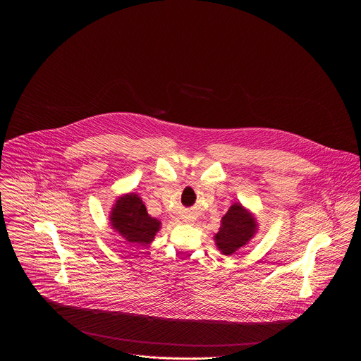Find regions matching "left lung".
I'll return each instance as SVG.
<instances>
[{"mask_svg":"<svg viewBox=\"0 0 361 361\" xmlns=\"http://www.w3.org/2000/svg\"><path fill=\"white\" fill-rule=\"evenodd\" d=\"M259 230V223L254 213L245 209L241 202H234L221 219L214 243L224 255H231L244 248Z\"/></svg>","mask_w":361,"mask_h":361,"instance_id":"left-lung-1","label":"left lung"}]
</instances>
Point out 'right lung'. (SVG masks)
Segmentation results:
<instances>
[{
    "instance_id": "right-lung-1",
    "label": "right lung",
    "mask_w": 361,
    "mask_h": 361,
    "mask_svg": "<svg viewBox=\"0 0 361 361\" xmlns=\"http://www.w3.org/2000/svg\"><path fill=\"white\" fill-rule=\"evenodd\" d=\"M111 228L127 243L148 245L161 228V221L148 216L141 197L135 192L123 194L110 212Z\"/></svg>"
}]
</instances>
